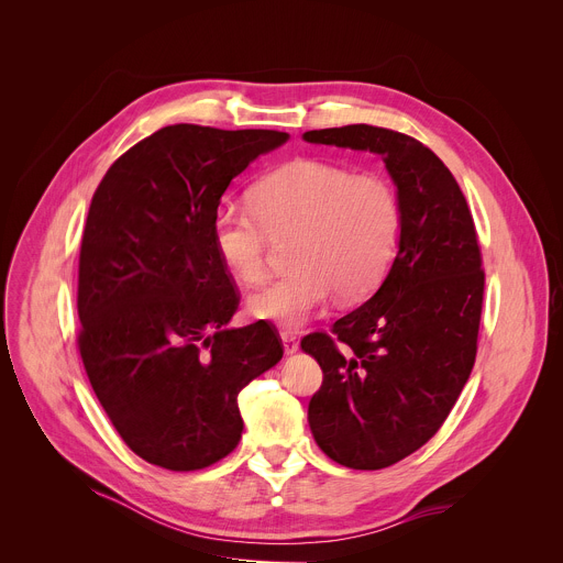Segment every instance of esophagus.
Returning a JSON list of instances; mask_svg holds the SVG:
<instances>
[{"label": "esophagus", "instance_id": "1", "mask_svg": "<svg viewBox=\"0 0 563 563\" xmlns=\"http://www.w3.org/2000/svg\"><path fill=\"white\" fill-rule=\"evenodd\" d=\"M280 341H283L285 354H296L298 352V339L291 332H280Z\"/></svg>", "mask_w": 563, "mask_h": 563}]
</instances>
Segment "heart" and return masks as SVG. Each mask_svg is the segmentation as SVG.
I'll return each mask as SVG.
<instances>
[{
  "mask_svg": "<svg viewBox=\"0 0 563 563\" xmlns=\"http://www.w3.org/2000/svg\"><path fill=\"white\" fill-rule=\"evenodd\" d=\"M400 235L396 189L376 174L300 157L250 189V209L222 207L211 222L213 250L245 285L267 278L272 240H289L285 276L250 298L252 316L300 328L332 291L354 302L387 276Z\"/></svg>",
  "mask_w": 563,
  "mask_h": 563,
  "instance_id": "1",
  "label": "heart"
}]
</instances>
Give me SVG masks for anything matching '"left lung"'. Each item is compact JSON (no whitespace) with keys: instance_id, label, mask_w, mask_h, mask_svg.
<instances>
[{"instance_id":"8db88e82","label":"left lung","mask_w":563,"mask_h":563,"mask_svg":"<svg viewBox=\"0 0 563 563\" xmlns=\"http://www.w3.org/2000/svg\"><path fill=\"white\" fill-rule=\"evenodd\" d=\"M302 140L378 155L400 202L383 285L332 336L300 341L323 369L307 410L318 448L345 467L380 470L437 434L472 372L486 283L476 229L454 176L419 140L369 124Z\"/></svg>"}]
</instances>
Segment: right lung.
<instances>
[{
	"label": "right lung",
	"mask_w": 563,
	"mask_h": 563,
	"mask_svg": "<svg viewBox=\"0 0 563 563\" xmlns=\"http://www.w3.org/2000/svg\"><path fill=\"white\" fill-rule=\"evenodd\" d=\"M289 133L174 124L102 178L79 250V354L122 441L174 472L209 467L243 434L238 394L283 358L238 309L211 222L229 183Z\"/></svg>",
	"instance_id": "1"
}]
</instances>
